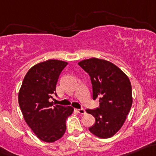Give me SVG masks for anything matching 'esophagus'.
Segmentation results:
<instances>
[{
	"instance_id": "1",
	"label": "esophagus",
	"mask_w": 156,
	"mask_h": 156,
	"mask_svg": "<svg viewBox=\"0 0 156 156\" xmlns=\"http://www.w3.org/2000/svg\"><path fill=\"white\" fill-rule=\"evenodd\" d=\"M76 110H77V112H78L79 114L83 115V114L86 113V111H85V109H83V108H82V109H77Z\"/></svg>"
}]
</instances>
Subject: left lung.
I'll use <instances>...</instances> for the list:
<instances>
[{
  "label": "left lung",
  "instance_id": "obj_1",
  "mask_svg": "<svg viewBox=\"0 0 156 156\" xmlns=\"http://www.w3.org/2000/svg\"><path fill=\"white\" fill-rule=\"evenodd\" d=\"M78 65L90 76L93 100H99V108L86 110L95 119L89 130L100 138H110L122 127L130 110V81L120 68L106 60L92 58Z\"/></svg>",
  "mask_w": 156,
  "mask_h": 156
}]
</instances>
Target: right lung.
<instances>
[{
  "label": "right lung",
  "mask_w": 156,
  "mask_h": 156,
  "mask_svg": "<svg viewBox=\"0 0 156 156\" xmlns=\"http://www.w3.org/2000/svg\"><path fill=\"white\" fill-rule=\"evenodd\" d=\"M67 62L51 59L38 63L26 74L18 92V103L24 120L37 138L52 143L66 129V120L74 109L53 106L49 99L55 94L58 79Z\"/></svg>",
  "instance_id": "obj_1"
}]
</instances>
